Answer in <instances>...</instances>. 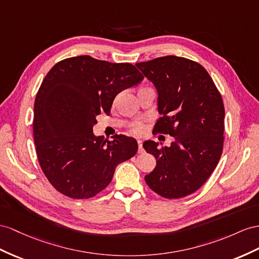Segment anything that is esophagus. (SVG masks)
I'll return each instance as SVG.
<instances>
[{
	"label": "esophagus",
	"instance_id": "34e87169",
	"mask_svg": "<svg viewBox=\"0 0 259 259\" xmlns=\"http://www.w3.org/2000/svg\"><path fill=\"white\" fill-rule=\"evenodd\" d=\"M138 147H139V149H138V152H139V153H142V152H143V148H142V141L138 140Z\"/></svg>",
	"mask_w": 259,
	"mask_h": 259
}]
</instances>
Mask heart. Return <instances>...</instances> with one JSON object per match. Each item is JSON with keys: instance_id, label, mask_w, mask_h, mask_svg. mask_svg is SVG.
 Segmentation results:
<instances>
[{"instance_id": "obj_1", "label": "heart", "mask_w": 259, "mask_h": 259, "mask_svg": "<svg viewBox=\"0 0 259 259\" xmlns=\"http://www.w3.org/2000/svg\"><path fill=\"white\" fill-rule=\"evenodd\" d=\"M144 131V125L141 123H135L132 125V132L136 135H141Z\"/></svg>"}]
</instances>
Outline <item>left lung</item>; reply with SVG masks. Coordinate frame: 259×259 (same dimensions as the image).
Returning a JSON list of instances; mask_svg holds the SVG:
<instances>
[{
  "label": "left lung",
  "mask_w": 259,
  "mask_h": 259,
  "mask_svg": "<svg viewBox=\"0 0 259 259\" xmlns=\"http://www.w3.org/2000/svg\"><path fill=\"white\" fill-rule=\"evenodd\" d=\"M157 91L162 117L154 129L174 137L169 147L145 141L144 150L156 166L144 180L164 198L195 193L220 160L224 140V105L220 92L202 65L186 58L166 56L137 63Z\"/></svg>",
  "instance_id": "8db88e82"
}]
</instances>
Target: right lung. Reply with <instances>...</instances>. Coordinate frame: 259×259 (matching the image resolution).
<instances>
[{"instance_id":"obj_1","label":"right lung","mask_w":259,"mask_h":259,"mask_svg":"<svg viewBox=\"0 0 259 259\" xmlns=\"http://www.w3.org/2000/svg\"><path fill=\"white\" fill-rule=\"evenodd\" d=\"M130 63H111L90 56L64 59L52 66L34 106V141L39 164L59 193L73 199L96 196L108 186L118 164L138 151L136 139L96 137V117L109 114L117 94L140 83Z\"/></svg>"}]
</instances>
